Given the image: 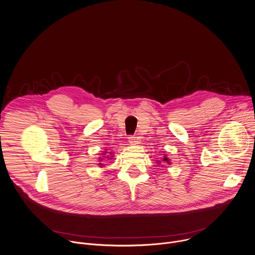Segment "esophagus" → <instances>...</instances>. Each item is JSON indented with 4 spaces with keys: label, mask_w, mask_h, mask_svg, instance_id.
<instances>
[{
    "label": "esophagus",
    "mask_w": 255,
    "mask_h": 255,
    "mask_svg": "<svg viewBox=\"0 0 255 255\" xmlns=\"http://www.w3.org/2000/svg\"><path fill=\"white\" fill-rule=\"evenodd\" d=\"M128 142L131 145H136L139 143V137L136 135H129L128 136Z\"/></svg>",
    "instance_id": "34e87169"
}]
</instances>
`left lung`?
Segmentation results:
<instances>
[{
	"mask_svg": "<svg viewBox=\"0 0 255 255\" xmlns=\"http://www.w3.org/2000/svg\"><path fill=\"white\" fill-rule=\"evenodd\" d=\"M164 161H165V162H168V161H169V160H168V158H166V157H164Z\"/></svg>",
	"mask_w": 255,
	"mask_h": 255,
	"instance_id": "8db88e82",
	"label": "left lung"
}]
</instances>
